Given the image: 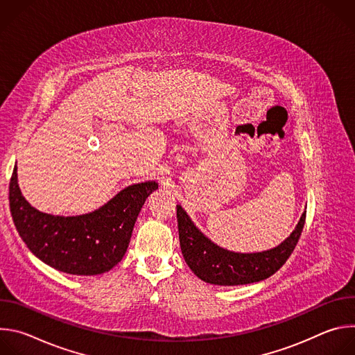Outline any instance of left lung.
<instances>
[{"label":"left lung","mask_w":355,"mask_h":355,"mask_svg":"<svg viewBox=\"0 0 355 355\" xmlns=\"http://www.w3.org/2000/svg\"><path fill=\"white\" fill-rule=\"evenodd\" d=\"M305 219L306 211L289 237L271 250L234 252L211 241L193 225L181 205H177L180 245L185 263L202 281L225 286L259 282L275 274L292 254Z\"/></svg>","instance_id":"obj_1"}]
</instances>
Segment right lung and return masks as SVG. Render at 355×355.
<instances>
[{
    "mask_svg": "<svg viewBox=\"0 0 355 355\" xmlns=\"http://www.w3.org/2000/svg\"><path fill=\"white\" fill-rule=\"evenodd\" d=\"M157 188L156 181L133 184L94 212L55 216L35 209L22 196L15 166L10 208L21 239L39 260L62 272L96 275L123 259L146 198Z\"/></svg>",
    "mask_w": 355,
    "mask_h": 355,
    "instance_id": "obj_1",
    "label": "right lung"
}]
</instances>
